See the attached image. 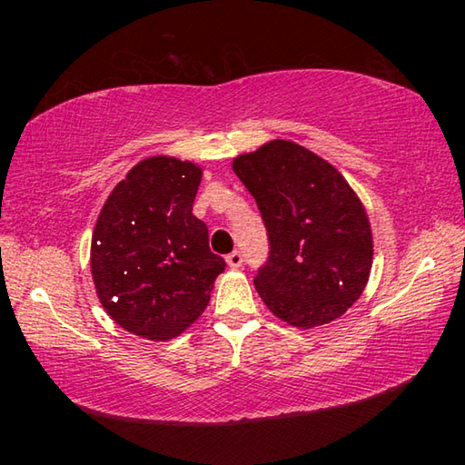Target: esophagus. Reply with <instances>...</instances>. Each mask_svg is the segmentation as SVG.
Masks as SVG:
<instances>
[{"mask_svg": "<svg viewBox=\"0 0 465 465\" xmlns=\"http://www.w3.org/2000/svg\"><path fill=\"white\" fill-rule=\"evenodd\" d=\"M225 261H227V264L232 266V269H240L242 262H243V256H242L240 250H233L232 254H227Z\"/></svg>", "mask_w": 465, "mask_h": 465, "instance_id": "esophagus-1", "label": "esophagus"}]
</instances>
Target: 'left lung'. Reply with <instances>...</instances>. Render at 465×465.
<instances>
[{
    "instance_id": "obj_1",
    "label": "left lung",
    "mask_w": 465,
    "mask_h": 465,
    "mask_svg": "<svg viewBox=\"0 0 465 465\" xmlns=\"http://www.w3.org/2000/svg\"><path fill=\"white\" fill-rule=\"evenodd\" d=\"M269 240L254 287L291 326L328 324L357 302L371 271L365 209L341 172L293 141H271L233 160Z\"/></svg>"
}]
</instances>
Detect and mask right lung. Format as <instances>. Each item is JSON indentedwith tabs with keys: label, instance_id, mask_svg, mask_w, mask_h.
<instances>
[{
	"label": "right lung",
	"instance_id": "right-lung-1",
	"mask_svg": "<svg viewBox=\"0 0 465 465\" xmlns=\"http://www.w3.org/2000/svg\"><path fill=\"white\" fill-rule=\"evenodd\" d=\"M201 168L149 157L121 180L92 235V277L102 305L129 332L168 341L207 308L225 261L193 215Z\"/></svg>",
	"mask_w": 465,
	"mask_h": 465
}]
</instances>
